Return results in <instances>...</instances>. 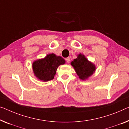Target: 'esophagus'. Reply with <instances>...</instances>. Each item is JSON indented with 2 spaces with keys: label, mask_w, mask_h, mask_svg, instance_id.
<instances>
[{
  "label": "esophagus",
  "mask_w": 129,
  "mask_h": 129,
  "mask_svg": "<svg viewBox=\"0 0 129 129\" xmlns=\"http://www.w3.org/2000/svg\"><path fill=\"white\" fill-rule=\"evenodd\" d=\"M65 60H66L67 62L69 63L70 62V57H67V58H65Z\"/></svg>",
  "instance_id": "1"
}]
</instances>
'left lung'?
Instances as JSON below:
<instances>
[{
  "instance_id": "left-lung-1",
  "label": "left lung",
  "mask_w": 129,
  "mask_h": 129,
  "mask_svg": "<svg viewBox=\"0 0 129 129\" xmlns=\"http://www.w3.org/2000/svg\"><path fill=\"white\" fill-rule=\"evenodd\" d=\"M71 64L74 67L76 74L82 80H86L95 72V66L86 58L84 55L79 54L77 58L74 59Z\"/></svg>"
}]
</instances>
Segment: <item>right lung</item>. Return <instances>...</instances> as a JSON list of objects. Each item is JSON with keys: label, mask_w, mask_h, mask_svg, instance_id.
Returning a JSON list of instances; mask_svg holds the SVG:
<instances>
[{"label": "right lung", "mask_w": 129, "mask_h": 129, "mask_svg": "<svg viewBox=\"0 0 129 129\" xmlns=\"http://www.w3.org/2000/svg\"><path fill=\"white\" fill-rule=\"evenodd\" d=\"M65 63L62 57L52 53L47 54L44 58L35 61L32 68L36 78L43 82H47L53 79L58 66Z\"/></svg>", "instance_id": "right-lung-1"}]
</instances>
